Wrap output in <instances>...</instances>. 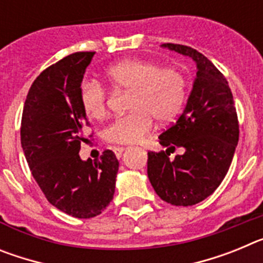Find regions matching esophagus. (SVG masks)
<instances>
[{"label": "esophagus", "instance_id": "1", "mask_svg": "<svg viewBox=\"0 0 263 263\" xmlns=\"http://www.w3.org/2000/svg\"><path fill=\"white\" fill-rule=\"evenodd\" d=\"M124 150H125L124 147H113V152H115L116 157H117V158H121V155H122Z\"/></svg>", "mask_w": 263, "mask_h": 263}]
</instances>
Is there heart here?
<instances>
[{"label":"heart","mask_w":263,"mask_h":263,"mask_svg":"<svg viewBox=\"0 0 263 263\" xmlns=\"http://www.w3.org/2000/svg\"><path fill=\"white\" fill-rule=\"evenodd\" d=\"M105 79L113 88L130 89V111L104 130V138L117 145L138 143L152 129L153 117L159 122L175 117L187 95V80L182 72L152 60H121L106 69ZM79 97L89 118L97 120L105 115L106 93L99 83L83 81Z\"/></svg>","instance_id":"heart-1"}]
</instances>
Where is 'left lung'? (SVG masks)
Instances as JSON below:
<instances>
[{
    "label": "left lung",
    "mask_w": 263,
    "mask_h": 263,
    "mask_svg": "<svg viewBox=\"0 0 263 263\" xmlns=\"http://www.w3.org/2000/svg\"><path fill=\"white\" fill-rule=\"evenodd\" d=\"M162 47L191 58L197 72L184 110L159 136L167 150L148 153L147 176L163 201L194 205L212 195L227 175L240 136L237 111L227 79L210 59L188 46ZM175 147L185 153L173 160L169 153Z\"/></svg>",
    "instance_id": "left-lung-1"
}]
</instances>
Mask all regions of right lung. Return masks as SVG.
Listing matches in <instances>:
<instances>
[{"label": "right lung", "instance_id": "right-lung-1", "mask_svg": "<svg viewBox=\"0 0 263 263\" xmlns=\"http://www.w3.org/2000/svg\"><path fill=\"white\" fill-rule=\"evenodd\" d=\"M95 52H75L34 80L21 124V145L35 182L58 210L78 218L100 215L113 200L118 160L105 150L96 160L79 155L87 115L80 85Z\"/></svg>", "mask_w": 263, "mask_h": 263}]
</instances>
